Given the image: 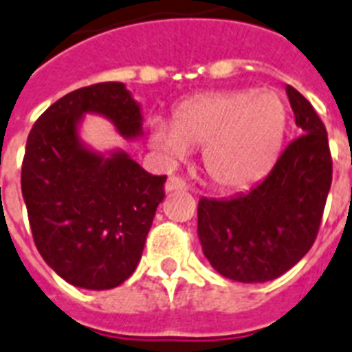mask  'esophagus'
<instances>
[{"label": "esophagus", "mask_w": 352, "mask_h": 352, "mask_svg": "<svg viewBox=\"0 0 352 352\" xmlns=\"http://www.w3.org/2000/svg\"><path fill=\"white\" fill-rule=\"evenodd\" d=\"M188 186H186V182L182 181V179H179V177H170L166 181V184H164V191L166 193H171V191H182L186 190Z\"/></svg>", "instance_id": "obj_1"}]
</instances>
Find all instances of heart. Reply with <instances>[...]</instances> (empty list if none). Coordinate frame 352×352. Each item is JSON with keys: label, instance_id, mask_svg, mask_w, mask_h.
<instances>
[{"label": "heart", "instance_id": "obj_1", "mask_svg": "<svg viewBox=\"0 0 352 352\" xmlns=\"http://www.w3.org/2000/svg\"><path fill=\"white\" fill-rule=\"evenodd\" d=\"M287 110L276 92L201 94L184 101L173 121L150 128L153 150L166 161L204 146L202 162L213 184L244 190L273 168L284 146Z\"/></svg>", "mask_w": 352, "mask_h": 352}]
</instances>
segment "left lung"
<instances>
[{
	"instance_id": "obj_1",
	"label": "left lung",
	"mask_w": 352,
	"mask_h": 352,
	"mask_svg": "<svg viewBox=\"0 0 352 352\" xmlns=\"http://www.w3.org/2000/svg\"><path fill=\"white\" fill-rule=\"evenodd\" d=\"M285 92L302 135L250 191L199 201L204 256L235 282H270L298 264L315 242L329 193L333 162L324 122L295 88Z\"/></svg>"
}]
</instances>
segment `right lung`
I'll return each mask as SVG.
<instances>
[{"label":"right lung","instance_id":"right-lung-1","mask_svg":"<svg viewBox=\"0 0 352 352\" xmlns=\"http://www.w3.org/2000/svg\"><path fill=\"white\" fill-rule=\"evenodd\" d=\"M87 113L108 119L126 141L144 133L141 104L124 82L74 90L28 133L21 191L43 260L68 284L102 291L135 271L166 175L148 173L121 148L88 146Z\"/></svg>","mask_w":352,"mask_h":352}]
</instances>
